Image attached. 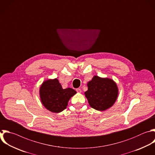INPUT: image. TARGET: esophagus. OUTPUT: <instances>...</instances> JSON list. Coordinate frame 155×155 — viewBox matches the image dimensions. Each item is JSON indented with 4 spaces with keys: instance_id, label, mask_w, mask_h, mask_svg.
<instances>
[{
    "instance_id": "1",
    "label": "esophagus",
    "mask_w": 155,
    "mask_h": 155,
    "mask_svg": "<svg viewBox=\"0 0 155 155\" xmlns=\"http://www.w3.org/2000/svg\"><path fill=\"white\" fill-rule=\"evenodd\" d=\"M76 91H77L78 93H81V88H77V89H76Z\"/></svg>"
}]
</instances>
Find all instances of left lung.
<instances>
[{
	"instance_id": "left-lung-1",
	"label": "left lung",
	"mask_w": 155,
	"mask_h": 155,
	"mask_svg": "<svg viewBox=\"0 0 155 155\" xmlns=\"http://www.w3.org/2000/svg\"><path fill=\"white\" fill-rule=\"evenodd\" d=\"M87 86L88 90L85 94L93 108L104 111L114 104L118 95V88L112 79L94 76L88 82Z\"/></svg>"
}]
</instances>
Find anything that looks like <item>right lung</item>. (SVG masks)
<instances>
[{"mask_svg": "<svg viewBox=\"0 0 155 155\" xmlns=\"http://www.w3.org/2000/svg\"><path fill=\"white\" fill-rule=\"evenodd\" d=\"M76 93L71 88L63 89L57 79L43 82L40 88V97L42 104L49 111L60 113L64 110L69 99Z\"/></svg>", "mask_w": 155, "mask_h": 155, "instance_id": "1", "label": "right lung"}]
</instances>
